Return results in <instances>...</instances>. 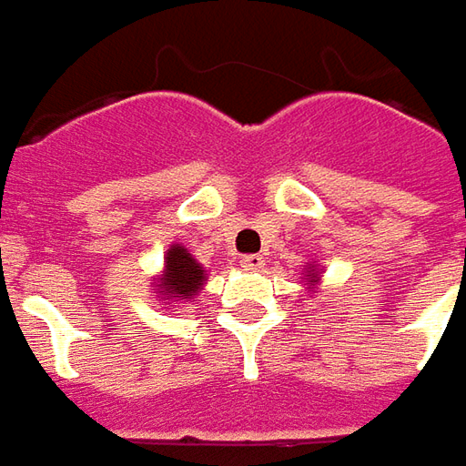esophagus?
Segmentation results:
<instances>
[{
  "instance_id": "obj_1",
  "label": "esophagus",
  "mask_w": 466,
  "mask_h": 466,
  "mask_svg": "<svg viewBox=\"0 0 466 466\" xmlns=\"http://www.w3.org/2000/svg\"><path fill=\"white\" fill-rule=\"evenodd\" d=\"M266 266V260L260 258V256H243L240 258V268H246V270H260Z\"/></svg>"
}]
</instances>
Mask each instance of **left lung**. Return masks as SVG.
Segmentation results:
<instances>
[{
	"instance_id": "obj_1",
	"label": "left lung",
	"mask_w": 466,
	"mask_h": 466,
	"mask_svg": "<svg viewBox=\"0 0 466 466\" xmlns=\"http://www.w3.org/2000/svg\"><path fill=\"white\" fill-rule=\"evenodd\" d=\"M306 273H309V279H306V283H309V286H316V283H319V270H316L311 266V270H306Z\"/></svg>"
}]
</instances>
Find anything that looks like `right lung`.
I'll list each match as a JSON object with an SVG mask.
<instances>
[{"instance_id": "1", "label": "right lung", "mask_w": 466, "mask_h": 466, "mask_svg": "<svg viewBox=\"0 0 466 466\" xmlns=\"http://www.w3.org/2000/svg\"><path fill=\"white\" fill-rule=\"evenodd\" d=\"M203 280H206L203 266L187 253L186 246L173 243L167 248L163 279L157 280L155 291L160 293L157 299H163V301H187L203 289Z\"/></svg>"}]
</instances>
